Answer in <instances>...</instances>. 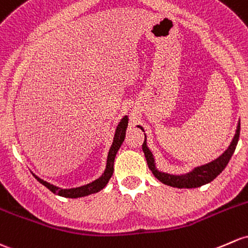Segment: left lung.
<instances>
[{"label":"left lung","mask_w":248,"mask_h":248,"mask_svg":"<svg viewBox=\"0 0 248 248\" xmlns=\"http://www.w3.org/2000/svg\"><path fill=\"white\" fill-rule=\"evenodd\" d=\"M138 127L142 129V127ZM142 131H144V129H142ZM239 135H240V122L238 124V128H236V133L235 135H234L233 141H232V144L229 145V147L225 151V153H223L222 155H220L217 159L213 160L212 163H208L205 164V165L199 166V168L194 169V170L189 172V173L181 174V176H174V174L165 173V172H160L155 169V158H153L152 152L148 150L147 145H146V135L145 141L144 144H142V151H144L145 153V158L146 160H147L148 168H150V170L152 171V173L155 174V177L158 181L166 184V186H170L173 187H179V189L187 187V189H190V187H199L201 186H204V184L209 183V182L215 179L221 172L225 170L228 161L231 160L232 155H233L234 151H235L236 145H238Z\"/></svg>","instance_id":"8db88e82"}]
</instances>
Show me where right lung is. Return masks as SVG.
Wrapping results in <instances>:
<instances>
[{
    "instance_id": "obj_1",
    "label": "right lung",
    "mask_w": 248,
    "mask_h": 248,
    "mask_svg": "<svg viewBox=\"0 0 248 248\" xmlns=\"http://www.w3.org/2000/svg\"><path fill=\"white\" fill-rule=\"evenodd\" d=\"M127 124H128V117L124 116L122 117V120L120 121V124H117L115 135H114V141L113 145H111L110 150H109L108 153V159H107V166L106 170H104L103 174L96 181L91 182V183L87 184V186H78V187H72V189H62V187H58L53 184H49L47 182L43 181L41 178L35 176V178L40 182L43 186H45L49 191H52L53 194L59 195V196L67 197V199H77V197H83L88 196V195L95 194V192H98L100 190H102L104 186H107V183L110 179L111 174L114 172V160H115L116 153L119 151V148L121 147V144L124 140V135H126V128Z\"/></svg>"
}]
</instances>
